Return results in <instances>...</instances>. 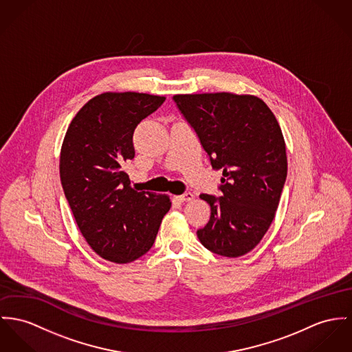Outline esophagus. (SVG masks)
I'll return each instance as SVG.
<instances>
[{
    "label": "esophagus",
    "instance_id": "34e87169",
    "mask_svg": "<svg viewBox=\"0 0 352 352\" xmlns=\"http://www.w3.org/2000/svg\"><path fill=\"white\" fill-rule=\"evenodd\" d=\"M194 198V195L191 194V192H185V194H182V195H178L177 197V199L178 201H181V202H188V201H191Z\"/></svg>",
    "mask_w": 352,
    "mask_h": 352
}]
</instances>
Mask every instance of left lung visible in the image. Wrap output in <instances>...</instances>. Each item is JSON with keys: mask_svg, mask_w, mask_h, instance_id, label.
I'll use <instances>...</instances> for the list:
<instances>
[{"mask_svg": "<svg viewBox=\"0 0 352 352\" xmlns=\"http://www.w3.org/2000/svg\"><path fill=\"white\" fill-rule=\"evenodd\" d=\"M214 168L221 197L201 194L210 219L201 243L223 257H240L261 241L276 214L287 178L285 140L271 109L254 95H174Z\"/></svg>", "mask_w": 352, "mask_h": 352, "instance_id": "1", "label": "left lung"}]
</instances>
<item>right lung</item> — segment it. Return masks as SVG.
Returning a JSON list of instances; mask_svg holds the SVG:
<instances>
[{
	"instance_id": "obj_1",
	"label": "right lung",
	"mask_w": 352,
	"mask_h": 352,
	"mask_svg": "<svg viewBox=\"0 0 352 352\" xmlns=\"http://www.w3.org/2000/svg\"><path fill=\"white\" fill-rule=\"evenodd\" d=\"M103 92L75 115L60 151V179L82 237L102 258L127 264L146 254L171 208L166 194L138 191L123 166L135 155L136 126L164 102Z\"/></svg>"
}]
</instances>
